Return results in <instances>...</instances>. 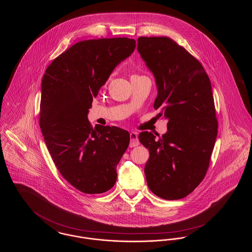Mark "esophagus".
<instances>
[{
	"mask_svg": "<svg viewBox=\"0 0 252 252\" xmlns=\"http://www.w3.org/2000/svg\"><path fill=\"white\" fill-rule=\"evenodd\" d=\"M140 142L138 139V134L136 132H130V143H129V146L130 147H135L137 145H139Z\"/></svg>",
	"mask_w": 252,
	"mask_h": 252,
	"instance_id": "1",
	"label": "esophagus"
}]
</instances>
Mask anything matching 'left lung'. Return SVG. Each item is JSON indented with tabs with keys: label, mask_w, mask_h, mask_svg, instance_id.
Instances as JSON below:
<instances>
[{
	"label": "left lung",
	"mask_w": 252,
	"mask_h": 252,
	"mask_svg": "<svg viewBox=\"0 0 252 252\" xmlns=\"http://www.w3.org/2000/svg\"><path fill=\"white\" fill-rule=\"evenodd\" d=\"M137 49L156 79L154 108L168 120L158 139L151 132L139 135L150 154L147 185L160 198L180 199L203 180L216 144L212 84L201 63L170 37L140 36Z\"/></svg>",
	"instance_id": "1"
}]
</instances>
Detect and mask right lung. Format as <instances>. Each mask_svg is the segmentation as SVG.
<instances>
[{
  "instance_id": "obj_1",
  "label": "right lung",
  "mask_w": 252,
  "mask_h": 252,
  "mask_svg": "<svg viewBox=\"0 0 252 252\" xmlns=\"http://www.w3.org/2000/svg\"><path fill=\"white\" fill-rule=\"evenodd\" d=\"M135 48V39L127 37L79 41L53 60L42 77L44 142L61 176L80 192L102 193L116 182L129 133L117 126L94 128L88 113L110 73Z\"/></svg>"
}]
</instances>
